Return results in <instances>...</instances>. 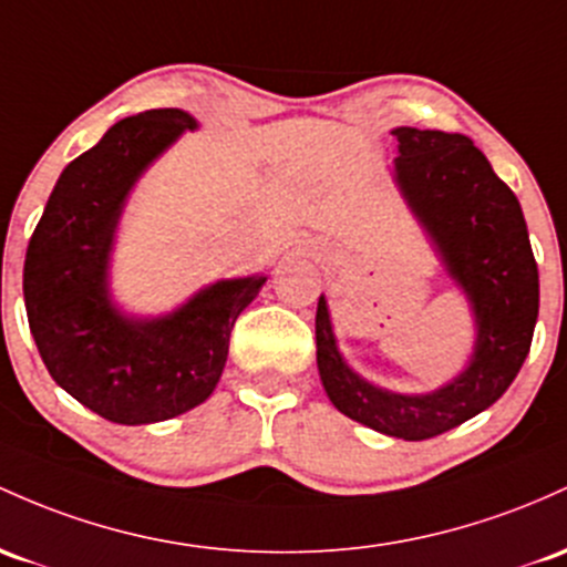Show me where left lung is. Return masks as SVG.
Wrapping results in <instances>:
<instances>
[{
  "mask_svg": "<svg viewBox=\"0 0 567 567\" xmlns=\"http://www.w3.org/2000/svg\"><path fill=\"white\" fill-rule=\"evenodd\" d=\"M395 177L444 264L474 303L478 339L468 369L431 395H395L363 382L336 350L326 298L317 301V369L341 414L403 441L441 435L508 390L538 320V266L514 190L463 134L395 128Z\"/></svg>",
  "mask_w": 567,
  "mask_h": 567,
  "instance_id": "left-lung-1",
  "label": "left lung"
}]
</instances>
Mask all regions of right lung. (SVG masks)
<instances>
[{
    "instance_id": "obj_1",
    "label": "right lung",
    "mask_w": 567,
    "mask_h": 567,
    "mask_svg": "<svg viewBox=\"0 0 567 567\" xmlns=\"http://www.w3.org/2000/svg\"><path fill=\"white\" fill-rule=\"evenodd\" d=\"M196 121L183 110L123 117L78 155L29 239L23 298L55 384L117 425H147L213 395L236 317L266 277L215 282L179 312L126 320L107 298V255L123 198L145 166Z\"/></svg>"
}]
</instances>
